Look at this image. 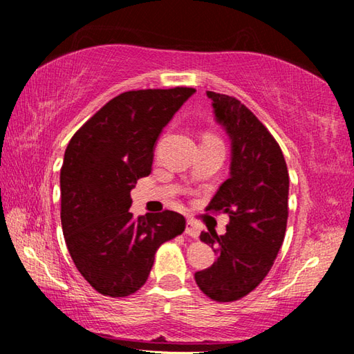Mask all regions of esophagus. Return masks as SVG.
Instances as JSON below:
<instances>
[{
    "label": "esophagus",
    "mask_w": 354,
    "mask_h": 354,
    "mask_svg": "<svg viewBox=\"0 0 354 354\" xmlns=\"http://www.w3.org/2000/svg\"><path fill=\"white\" fill-rule=\"evenodd\" d=\"M185 234L190 236V237H194V239L200 236V226H198V223H196V221H194L192 218H189L187 220V225H185Z\"/></svg>",
    "instance_id": "1"
}]
</instances>
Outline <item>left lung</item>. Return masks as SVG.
<instances>
[{"mask_svg":"<svg viewBox=\"0 0 354 354\" xmlns=\"http://www.w3.org/2000/svg\"><path fill=\"white\" fill-rule=\"evenodd\" d=\"M206 93L231 140L230 178L206 211L227 214L230 223L223 236L201 232L217 261L196 272L195 281L209 298L226 303L254 290L277 259L289 215V171L278 142L247 106L223 93Z\"/></svg>","mask_w":354,"mask_h":354,"instance_id":"obj_1","label":"left lung"}]
</instances>
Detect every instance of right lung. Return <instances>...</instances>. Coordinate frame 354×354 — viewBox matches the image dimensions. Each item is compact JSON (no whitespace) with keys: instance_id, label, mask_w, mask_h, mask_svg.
<instances>
[{"instance_id":"right-lung-1","label":"right lung","mask_w":354,"mask_h":354,"mask_svg":"<svg viewBox=\"0 0 354 354\" xmlns=\"http://www.w3.org/2000/svg\"><path fill=\"white\" fill-rule=\"evenodd\" d=\"M195 88L120 93L71 137L61 169V221L84 279L107 297H128L147 283L154 254L183 234L185 218L164 211L133 217L131 190L151 173L160 133Z\"/></svg>"}]
</instances>
